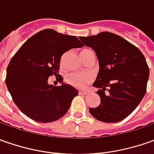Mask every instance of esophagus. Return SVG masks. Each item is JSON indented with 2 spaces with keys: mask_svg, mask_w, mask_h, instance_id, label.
Instances as JSON below:
<instances>
[{
  "mask_svg": "<svg viewBox=\"0 0 154 154\" xmlns=\"http://www.w3.org/2000/svg\"><path fill=\"white\" fill-rule=\"evenodd\" d=\"M79 94H80V95H86V94H87V92H83V91H80V92H79Z\"/></svg>",
  "mask_w": 154,
  "mask_h": 154,
  "instance_id": "1",
  "label": "esophagus"
}]
</instances>
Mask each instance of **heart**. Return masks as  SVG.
I'll return each mask as SVG.
<instances>
[{"instance_id": "b5f03b06", "label": "heart", "mask_w": 154, "mask_h": 154, "mask_svg": "<svg viewBox=\"0 0 154 154\" xmlns=\"http://www.w3.org/2000/svg\"><path fill=\"white\" fill-rule=\"evenodd\" d=\"M88 51H91L84 50L80 52V54L88 52ZM66 80L69 85H71L75 88L83 89L86 87L87 84H89L92 81V74H89V73H73V74L68 75Z\"/></svg>"}]
</instances>
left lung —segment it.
Instances as JSON below:
<instances>
[{"label":"left lung","instance_id":"1","mask_svg":"<svg viewBox=\"0 0 154 154\" xmlns=\"http://www.w3.org/2000/svg\"><path fill=\"white\" fill-rule=\"evenodd\" d=\"M80 39L94 51L99 64L92 86L98 88L101 102L98 107L89 109L91 115L104 122L125 119L146 94L149 68L145 56L126 39L109 32Z\"/></svg>","mask_w":154,"mask_h":154}]
</instances>
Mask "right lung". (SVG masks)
<instances>
[{
    "label": "right lung",
    "instance_id": "right-lung-1",
    "mask_svg": "<svg viewBox=\"0 0 154 154\" xmlns=\"http://www.w3.org/2000/svg\"><path fill=\"white\" fill-rule=\"evenodd\" d=\"M84 45L75 36L53 29L42 30L26 41L9 62L6 85L21 112L38 122L56 121L67 113L72 100L79 94L74 86L48 83L57 75L62 56Z\"/></svg>",
    "mask_w": 154,
    "mask_h": 154
}]
</instances>
